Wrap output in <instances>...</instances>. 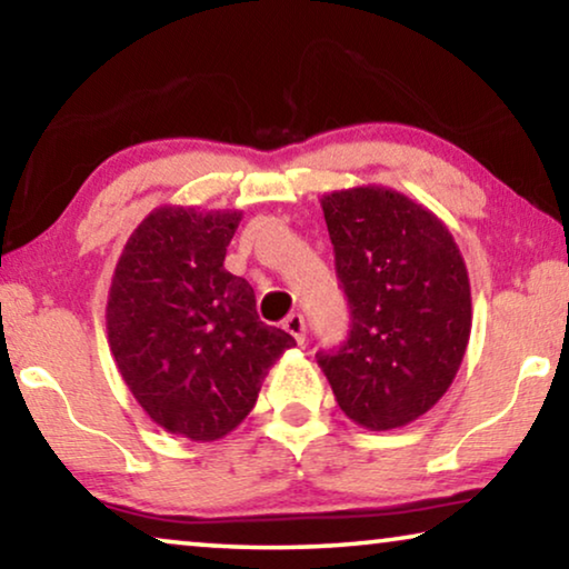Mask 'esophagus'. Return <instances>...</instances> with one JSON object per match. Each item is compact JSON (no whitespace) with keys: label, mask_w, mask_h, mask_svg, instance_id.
Segmentation results:
<instances>
[{"label":"esophagus","mask_w":569,"mask_h":569,"mask_svg":"<svg viewBox=\"0 0 569 569\" xmlns=\"http://www.w3.org/2000/svg\"><path fill=\"white\" fill-rule=\"evenodd\" d=\"M284 331H290L292 337H295V341H298V345H302V341H306V318H302L300 313L287 316Z\"/></svg>","instance_id":"34e87169"}]
</instances>
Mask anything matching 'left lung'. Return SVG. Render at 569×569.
<instances>
[{
	"label": "left lung",
	"mask_w": 569,
	"mask_h": 569,
	"mask_svg": "<svg viewBox=\"0 0 569 569\" xmlns=\"http://www.w3.org/2000/svg\"><path fill=\"white\" fill-rule=\"evenodd\" d=\"M349 333L316 360L339 407L368 430L430 411L453 383L471 333V287L446 224L386 186L321 199Z\"/></svg>",
	"instance_id": "left-lung-1"
}]
</instances>
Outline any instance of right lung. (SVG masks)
Instances as JSON below:
<instances>
[{
    "instance_id": "right-lung-1",
    "label": "right lung",
    "mask_w": 569,
    "mask_h": 569,
    "mask_svg": "<svg viewBox=\"0 0 569 569\" xmlns=\"http://www.w3.org/2000/svg\"><path fill=\"white\" fill-rule=\"evenodd\" d=\"M240 212L160 207L116 263L106 326L116 368L154 425L220 440L243 422L271 365L295 345L222 267Z\"/></svg>"
}]
</instances>
